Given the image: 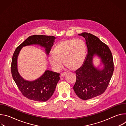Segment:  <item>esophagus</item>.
Instances as JSON below:
<instances>
[{
  "instance_id": "esophagus-1",
  "label": "esophagus",
  "mask_w": 126,
  "mask_h": 126,
  "mask_svg": "<svg viewBox=\"0 0 126 126\" xmlns=\"http://www.w3.org/2000/svg\"><path fill=\"white\" fill-rule=\"evenodd\" d=\"M67 74V73L66 72H64V73H61V74H60V77H64Z\"/></svg>"
}]
</instances>
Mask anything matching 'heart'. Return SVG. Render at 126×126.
<instances>
[{
    "label": "heart",
    "instance_id": "heart-1",
    "mask_svg": "<svg viewBox=\"0 0 126 126\" xmlns=\"http://www.w3.org/2000/svg\"><path fill=\"white\" fill-rule=\"evenodd\" d=\"M85 51V45L81 40H64L59 42L54 48L53 55H49L48 60L56 70L61 68L63 60L66 67L74 70L83 64Z\"/></svg>",
    "mask_w": 126,
    "mask_h": 126
}]
</instances>
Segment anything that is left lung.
I'll use <instances>...</instances> for the list:
<instances>
[{
    "instance_id": "obj_1",
    "label": "left lung",
    "mask_w": 126,
    "mask_h": 126,
    "mask_svg": "<svg viewBox=\"0 0 126 126\" xmlns=\"http://www.w3.org/2000/svg\"><path fill=\"white\" fill-rule=\"evenodd\" d=\"M85 38L87 55L83 65L75 71L76 81L73 89L81 99L87 100L102 94L106 90L114 72L113 58L109 47L96 36L87 32L79 34ZM101 59L102 69L94 67V56Z\"/></svg>"
}]
</instances>
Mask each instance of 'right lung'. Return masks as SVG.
Segmentation results:
<instances>
[{
  "label": "right lung",
  "mask_w": 126,
  "mask_h": 126,
  "mask_svg": "<svg viewBox=\"0 0 126 126\" xmlns=\"http://www.w3.org/2000/svg\"><path fill=\"white\" fill-rule=\"evenodd\" d=\"M55 39L53 36L32 35L18 46L14 52L11 66L12 76L22 95L29 100L37 102H45L49 100L54 92L60 80V74L46 70L40 77L34 81L24 80L17 69V58L19 52L23 46L39 45L45 48L46 53L48 55Z\"/></svg>",
  "instance_id": "1"
}]
</instances>
